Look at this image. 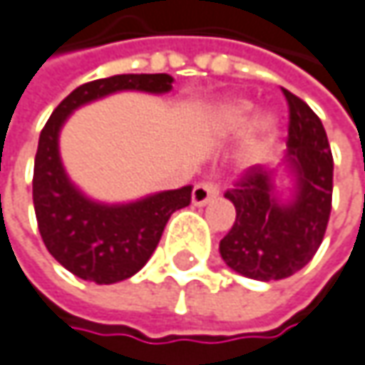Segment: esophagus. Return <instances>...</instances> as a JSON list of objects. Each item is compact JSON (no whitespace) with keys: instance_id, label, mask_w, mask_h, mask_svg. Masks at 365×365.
<instances>
[{"instance_id":"obj_1","label":"esophagus","mask_w":365,"mask_h":365,"mask_svg":"<svg viewBox=\"0 0 365 365\" xmlns=\"http://www.w3.org/2000/svg\"><path fill=\"white\" fill-rule=\"evenodd\" d=\"M214 197H218V187L214 182H199L191 193V201H193V205H205Z\"/></svg>"}]
</instances>
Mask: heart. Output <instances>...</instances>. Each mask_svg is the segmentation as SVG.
Returning a JSON list of instances; mask_svg holds the SVG:
<instances>
[{"label":"heart","mask_w":365,"mask_h":365,"mask_svg":"<svg viewBox=\"0 0 365 365\" xmlns=\"http://www.w3.org/2000/svg\"><path fill=\"white\" fill-rule=\"evenodd\" d=\"M257 108L249 99L243 97H228L218 101L210 114H207V124L216 137H239L247 130L251 123L254 124L249 130L247 143H245V158L255 160L259 158L272 141L278 137L280 122L274 114H264L255 120Z\"/></svg>","instance_id":"1"}]
</instances>
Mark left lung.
Returning a JSON list of instances; mask_svg holds the SVG:
<instances>
[{
  "label": "left lung",
  "instance_id": "8db88e82",
  "mask_svg": "<svg viewBox=\"0 0 365 365\" xmlns=\"http://www.w3.org/2000/svg\"><path fill=\"white\" fill-rule=\"evenodd\" d=\"M289 143L278 168L255 164L224 197L237 218L220 241L228 268L253 280H280L301 270L324 239L332 203V153L314 110L289 93ZM292 178L289 195L275 187Z\"/></svg>",
  "mask_w": 365,
  "mask_h": 365
}]
</instances>
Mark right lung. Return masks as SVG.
<instances>
[{
	"mask_svg": "<svg viewBox=\"0 0 365 365\" xmlns=\"http://www.w3.org/2000/svg\"><path fill=\"white\" fill-rule=\"evenodd\" d=\"M170 74H116L76 87L43 126L33 172V203L47 251L68 272L97 284L137 274L158 247L170 216L191 203L193 187L160 191L128 203H101L87 197L66 174L60 130L70 114L112 93L162 95Z\"/></svg>",
	"mask_w": 365,
	"mask_h": 365,
	"instance_id": "1",
	"label": "right lung"
}]
</instances>
